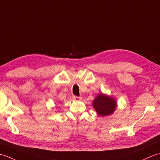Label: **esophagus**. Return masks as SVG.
Listing matches in <instances>:
<instances>
[{
  "mask_svg": "<svg viewBox=\"0 0 160 160\" xmlns=\"http://www.w3.org/2000/svg\"><path fill=\"white\" fill-rule=\"evenodd\" d=\"M73 100L76 101H80L82 100V97H78V96H73Z\"/></svg>",
  "mask_w": 160,
  "mask_h": 160,
  "instance_id": "esophagus-1",
  "label": "esophagus"
}]
</instances>
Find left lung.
I'll return each instance as SVG.
<instances>
[{
	"label": "left lung",
	"mask_w": 160,
	"mask_h": 160,
	"mask_svg": "<svg viewBox=\"0 0 160 160\" xmlns=\"http://www.w3.org/2000/svg\"><path fill=\"white\" fill-rule=\"evenodd\" d=\"M92 104L95 111L102 117L113 114L118 107L116 100L113 97L102 93L98 95L92 102Z\"/></svg>",
	"instance_id": "1"
}]
</instances>
